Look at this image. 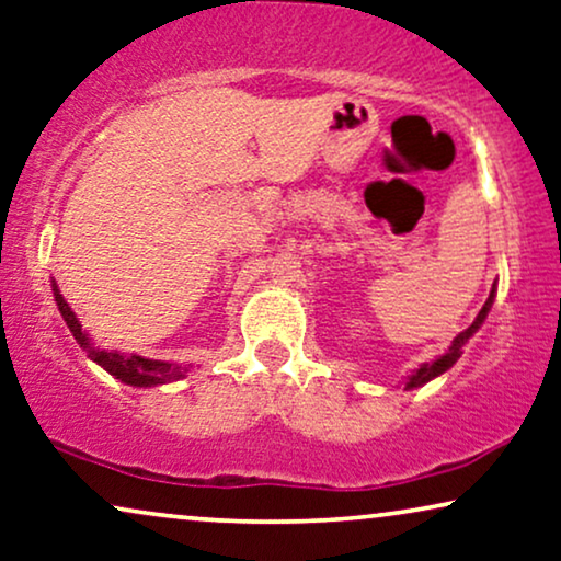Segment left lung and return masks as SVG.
Returning a JSON list of instances; mask_svg holds the SVG:
<instances>
[{
    "label": "left lung",
    "instance_id": "left-lung-1",
    "mask_svg": "<svg viewBox=\"0 0 561 561\" xmlns=\"http://www.w3.org/2000/svg\"><path fill=\"white\" fill-rule=\"evenodd\" d=\"M492 300H495V287L490 289V297H488V302L482 305V310H480V316L474 318V323L467 328V331H461L457 339H454V343L449 346V351H446L444 356H438L436 362H428V364H421V367H417L413 375L408 377V385H405V390H415V387H423L425 382H431V379H436V377H442L444 371H449L454 364H457V358L461 356V346H465V343L472 339V335L480 331V325L484 323V318H488V312H490V308H492Z\"/></svg>",
    "mask_w": 561,
    "mask_h": 561
}]
</instances>
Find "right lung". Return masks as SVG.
<instances>
[{
    "mask_svg": "<svg viewBox=\"0 0 561 561\" xmlns=\"http://www.w3.org/2000/svg\"><path fill=\"white\" fill-rule=\"evenodd\" d=\"M54 297L58 310L69 325V331L73 333V339L81 348L87 351V356L92 362L100 364L104 371H110L112 377L119 379V382L130 385V387H156V385H167L174 382V379H182L186 371H190V364H171V362H156V358H146L138 354H119V351H107V348H96L92 339H89L87 331H81L79 318L73 316V310L69 308V302L64 300V295L58 293L56 282H54Z\"/></svg>",
    "mask_w": 561,
    "mask_h": 561,
    "instance_id": "add662e5",
    "label": "right lung"
}]
</instances>
